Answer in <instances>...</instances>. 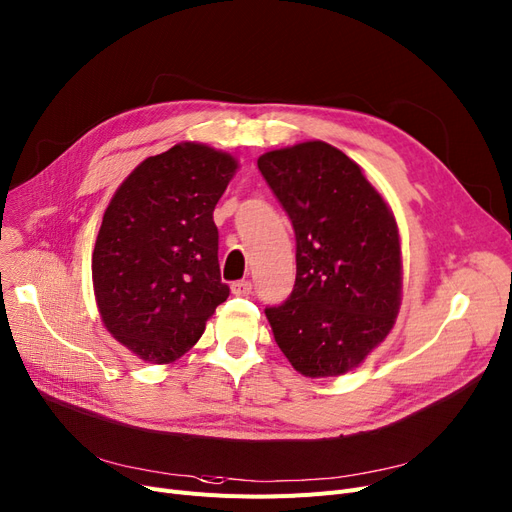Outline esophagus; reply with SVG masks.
<instances>
[{"mask_svg": "<svg viewBox=\"0 0 512 512\" xmlns=\"http://www.w3.org/2000/svg\"><path fill=\"white\" fill-rule=\"evenodd\" d=\"M251 291H253L251 280H238V282L232 284V293H234L236 297H249Z\"/></svg>", "mask_w": 512, "mask_h": 512, "instance_id": "esophagus-1", "label": "esophagus"}]
</instances>
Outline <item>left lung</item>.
Returning <instances> with one entry per match:
<instances>
[{
    "instance_id": "left-lung-1",
    "label": "left lung",
    "mask_w": 512,
    "mask_h": 512,
    "mask_svg": "<svg viewBox=\"0 0 512 512\" xmlns=\"http://www.w3.org/2000/svg\"><path fill=\"white\" fill-rule=\"evenodd\" d=\"M257 167L291 217L297 278L265 307L282 353L305 376L358 366L393 326L402 293L397 224L347 154L326 142L265 152Z\"/></svg>"
}]
</instances>
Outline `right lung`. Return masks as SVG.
I'll return each instance as SVG.
<instances>
[{"mask_svg": "<svg viewBox=\"0 0 512 512\" xmlns=\"http://www.w3.org/2000/svg\"><path fill=\"white\" fill-rule=\"evenodd\" d=\"M234 171L230 154L177 144L133 169L104 213L92 255L98 309L146 362L182 358L230 295L213 209Z\"/></svg>", "mask_w": 512, "mask_h": 512, "instance_id": "obj_1", "label": "right lung"}]
</instances>
